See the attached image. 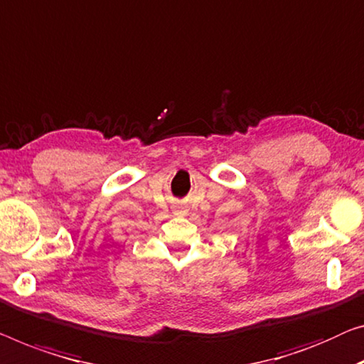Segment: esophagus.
<instances>
[{"instance_id":"1","label":"esophagus","mask_w":364,"mask_h":364,"mask_svg":"<svg viewBox=\"0 0 364 364\" xmlns=\"http://www.w3.org/2000/svg\"><path fill=\"white\" fill-rule=\"evenodd\" d=\"M173 210H175V213L176 214H186V208H184V205H180V204H178V205H175V208H173Z\"/></svg>"}]
</instances>
